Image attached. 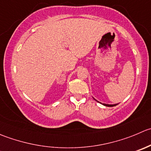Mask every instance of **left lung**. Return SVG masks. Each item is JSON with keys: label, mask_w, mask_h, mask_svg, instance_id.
Instances as JSON below:
<instances>
[{"label": "left lung", "mask_w": 151, "mask_h": 151, "mask_svg": "<svg viewBox=\"0 0 151 151\" xmlns=\"http://www.w3.org/2000/svg\"><path fill=\"white\" fill-rule=\"evenodd\" d=\"M93 99H94V98H93ZM95 100L97 101V100H96V99H95ZM97 102H98V101H97ZM99 103H101V102H99ZM101 104H102V105H105V106H108V107H113V106H115V105H118V103H117V104H105V103H101Z\"/></svg>", "instance_id": "obj_1"}]
</instances>
